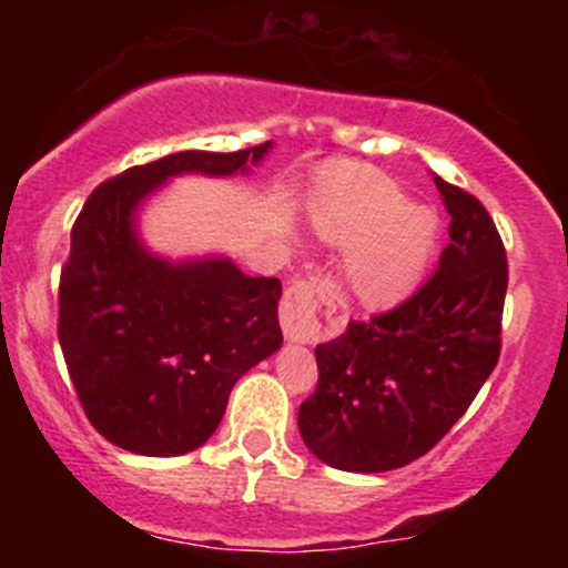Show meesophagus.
Instances as JSON below:
<instances>
[{"mask_svg": "<svg viewBox=\"0 0 568 568\" xmlns=\"http://www.w3.org/2000/svg\"><path fill=\"white\" fill-rule=\"evenodd\" d=\"M338 306V291L328 277L310 275L296 280L280 304V325L293 344H312L321 334V315Z\"/></svg>", "mask_w": 568, "mask_h": 568, "instance_id": "obj_1", "label": "esophagus"}]
</instances>
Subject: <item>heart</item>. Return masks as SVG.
<instances>
[{
    "instance_id": "heart-1",
    "label": "heart",
    "mask_w": 568,
    "mask_h": 568,
    "mask_svg": "<svg viewBox=\"0 0 568 568\" xmlns=\"http://www.w3.org/2000/svg\"><path fill=\"white\" fill-rule=\"evenodd\" d=\"M306 219L323 243L347 247L342 272L363 304L406 298L425 277L438 240V219L379 171L338 165L317 181Z\"/></svg>"
}]
</instances>
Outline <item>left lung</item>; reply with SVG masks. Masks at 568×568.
Wrapping results in <instances>:
<instances>
[{"mask_svg":"<svg viewBox=\"0 0 568 568\" xmlns=\"http://www.w3.org/2000/svg\"><path fill=\"white\" fill-rule=\"evenodd\" d=\"M452 224L435 275L408 302L317 344L321 379L298 433L325 465L387 473L456 425L499 361L505 245L486 207L435 175Z\"/></svg>","mask_w":568,"mask_h":568,"instance_id":"obj_1","label":"left lung"}]
</instances>
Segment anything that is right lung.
<instances>
[{"label":"right lung","instance_id":"right-lung-1","mask_svg":"<svg viewBox=\"0 0 568 568\" xmlns=\"http://www.w3.org/2000/svg\"><path fill=\"white\" fill-rule=\"evenodd\" d=\"M272 141L179 152L103 181L71 230L58 291V342L90 425L141 456H181L216 433L232 387L283 344L277 277L226 256H158L141 205L175 175L251 173Z\"/></svg>","mask_w":568,"mask_h":568}]
</instances>
